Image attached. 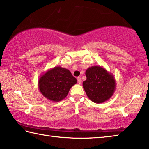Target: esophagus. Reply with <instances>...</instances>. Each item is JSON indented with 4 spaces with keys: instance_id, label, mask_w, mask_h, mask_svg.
<instances>
[{
    "instance_id": "obj_1",
    "label": "esophagus",
    "mask_w": 149,
    "mask_h": 149,
    "mask_svg": "<svg viewBox=\"0 0 149 149\" xmlns=\"http://www.w3.org/2000/svg\"><path fill=\"white\" fill-rule=\"evenodd\" d=\"M77 82H78V84H81V77H78L77 78Z\"/></svg>"
}]
</instances>
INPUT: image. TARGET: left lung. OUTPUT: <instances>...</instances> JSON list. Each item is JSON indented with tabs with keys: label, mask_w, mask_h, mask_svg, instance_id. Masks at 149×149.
I'll return each instance as SVG.
<instances>
[{
	"label": "left lung",
	"mask_w": 149,
	"mask_h": 149,
	"mask_svg": "<svg viewBox=\"0 0 149 149\" xmlns=\"http://www.w3.org/2000/svg\"><path fill=\"white\" fill-rule=\"evenodd\" d=\"M87 79L83 87L89 99L95 103L109 100L116 90V80L112 74L100 65L89 67L85 72Z\"/></svg>",
	"instance_id": "obj_1"
}]
</instances>
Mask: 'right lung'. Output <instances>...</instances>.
Segmentation results:
<instances>
[{
  "label": "right lung",
  "mask_w": 149,
  "mask_h": 149,
  "mask_svg": "<svg viewBox=\"0 0 149 149\" xmlns=\"http://www.w3.org/2000/svg\"><path fill=\"white\" fill-rule=\"evenodd\" d=\"M77 83L69 70L55 66L41 75L38 81L39 89L50 101L59 102L66 97L70 89Z\"/></svg>",
  "instance_id": "right-lung-1"
}]
</instances>
